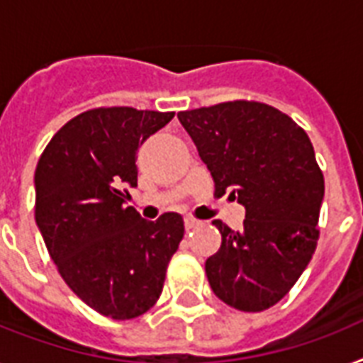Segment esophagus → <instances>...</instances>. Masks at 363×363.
I'll use <instances>...</instances> for the list:
<instances>
[{
    "mask_svg": "<svg viewBox=\"0 0 363 363\" xmlns=\"http://www.w3.org/2000/svg\"><path fill=\"white\" fill-rule=\"evenodd\" d=\"M199 222L196 220V218H190V216H188V218H184V228H186V230H194V228L198 226Z\"/></svg>",
    "mask_w": 363,
    "mask_h": 363,
    "instance_id": "1",
    "label": "esophagus"
}]
</instances>
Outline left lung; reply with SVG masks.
I'll return each instance as SVG.
<instances>
[{
  "label": "left lung",
  "mask_w": 363,
  "mask_h": 363,
  "mask_svg": "<svg viewBox=\"0 0 363 363\" xmlns=\"http://www.w3.org/2000/svg\"><path fill=\"white\" fill-rule=\"evenodd\" d=\"M179 121L215 181L245 207L242 228L222 233L205 262L213 292L233 309L259 313L279 303L313 258L320 235L324 175L303 128L267 104L235 99L181 111Z\"/></svg>",
  "instance_id": "obj_1"
}]
</instances>
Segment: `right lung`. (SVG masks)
Segmentation results:
<instances>
[{"mask_svg": "<svg viewBox=\"0 0 363 363\" xmlns=\"http://www.w3.org/2000/svg\"><path fill=\"white\" fill-rule=\"evenodd\" d=\"M175 113L98 107L56 131L35 169V222L65 284L115 320L158 301L184 222L143 220L125 205L137 186V147Z\"/></svg>", "mask_w": 363, "mask_h": 363, "instance_id": "1", "label": "right lung"}]
</instances>
